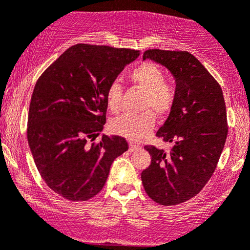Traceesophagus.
<instances>
[{
    "mask_svg": "<svg viewBox=\"0 0 250 250\" xmlns=\"http://www.w3.org/2000/svg\"><path fill=\"white\" fill-rule=\"evenodd\" d=\"M141 148V146L138 144H134V142H130L129 144V152H135V150H138Z\"/></svg>",
    "mask_w": 250,
    "mask_h": 250,
    "instance_id": "1",
    "label": "esophagus"
}]
</instances>
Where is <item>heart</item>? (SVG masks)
<instances>
[{"mask_svg": "<svg viewBox=\"0 0 250 250\" xmlns=\"http://www.w3.org/2000/svg\"><path fill=\"white\" fill-rule=\"evenodd\" d=\"M127 77L131 84L145 91L142 108L145 111L139 115H121L110 122V129L116 135L129 140H141L154 129V114L164 116L173 108L177 91L173 84L165 81V72L154 62H145L130 68ZM122 85L117 81L111 82L106 87L105 97L109 109L117 112L121 108Z\"/></svg>", "mask_w": 250, "mask_h": 250, "instance_id": "obj_1", "label": "heart"}]
</instances>
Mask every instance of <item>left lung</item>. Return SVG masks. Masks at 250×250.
Returning <instances> with one entry per match:
<instances>
[{"mask_svg": "<svg viewBox=\"0 0 250 250\" xmlns=\"http://www.w3.org/2000/svg\"><path fill=\"white\" fill-rule=\"evenodd\" d=\"M142 59L171 71L177 98L156 133L173 147L166 153L145 146L152 161L141 180L158 204L177 205L197 196L215 172L228 135L226 102L217 81L188 52L148 49Z\"/></svg>", "mask_w": 250, "mask_h": 250, "instance_id": "8db88e82", "label": "left lung"}]
</instances>
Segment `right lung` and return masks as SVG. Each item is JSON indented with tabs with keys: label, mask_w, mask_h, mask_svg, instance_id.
I'll use <instances>...</instances> for the list:
<instances>
[{
	"label": "right lung",
	"mask_w": 250,
	"mask_h": 250,
	"mask_svg": "<svg viewBox=\"0 0 250 250\" xmlns=\"http://www.w3.org/2000/svg\"><path fill=\"white\" fill-rule=\"evenodd\" d=\"M139 56L135 49L77 43L38 79L27 139L41 178L62 198L82 202L95 197L112 161L128 150L121 136L92 141L105 123L106 87Z\"/></svg>",
	"instance_id": "obj_1"
}]
</instances>
